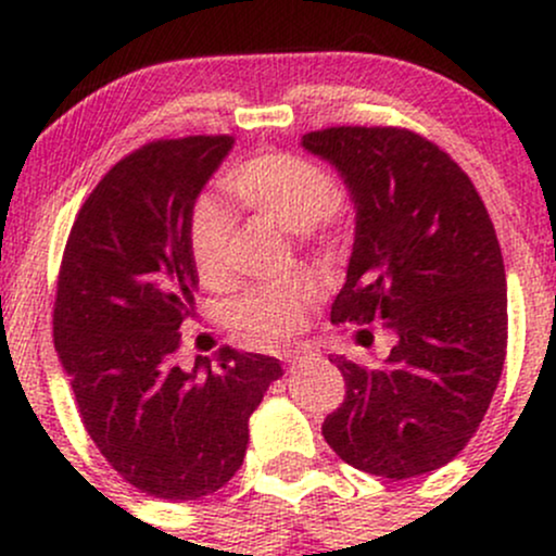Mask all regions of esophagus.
Instances as JSON below:
<instances>
[{
    "instance_id": "obj_1",
    "label": "esophagus",
    "mask_w": 556,
    "mask_h": 556,
    "mask_svg": "<svg viewBox=\"0 0 556 556\" xmlns=\"http://www.w3.org/2000/svg\"><path fill=\"white\" fill-rule=\"evenodd\" d=\"M303 358H305V355H300V353H287V355H285V363H287V366H290V368H295L298 363H303Z\"/></svg>"
}]
</instances>
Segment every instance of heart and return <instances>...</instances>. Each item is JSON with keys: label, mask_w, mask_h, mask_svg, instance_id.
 I'll list each match as a JSON object with an SVG mask.
<instances>
[{"label": "heart", "mask_w": 556, "mask_h": 556, "mask_svg": "<svg viewBox=\"0 0 556 556\" xmlns=\"http://www.w3.org/2000/svg\"><path fill=\"white\" fill-rule=\"evenodd\" d=\"M219 188L242 212L269 216L298 235H316L344 216L334 177L321 164L290 151H264L229 164L222 172ZM232 235V216L219 203L212 198L195 201L188 214V251L203 282L225 279ZM318 292L321 287L316 277L290 274L229 300L225 318L229 327L251 340L285 342L303 327Z\"/></svg>", "instance_id": "1"}]
</instances>
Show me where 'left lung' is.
I'll return each mask as SVG.
<instances>
[{
	"mask_svg": "<svg viewBox=\"0 0 556 556\" xmlns=\"http://www.w3.org/2000/svg\"><path fill=\"white\" fill-rule=\"evenodd\" d=\"M350 185L358 229L331 324L397 342L379 368L334 358L344 400L321 433L344 463L384 478L431 473L470 442L507 355L502 248L476 185L444 149L394 125L305 132Z\"/></svg>",
	"mask_w": 556,
	"mask_h": 556,
	"instance_id": "8db88e82",
	"label": "left lung"
}]
</instances>
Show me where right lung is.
<instances>
[{"mask_svg":"<svg viewBox=\"0 0 556 556\" xmlns=\"http://www.w3.org/2000/svg\"><path fill=\"white\" fill-rule=\"evenodd\" d=\"M232 136L151 140L119 159L75 214L56 274L54 348L88 437L130 486L201 500L238 473L248 418L277 358L222 344L177 366L195 266L188 214Z\"/></svg>","mask_w":556,"mask_h":556,"instance_id":"add662e5","label":"right lung"}]
</instances>
